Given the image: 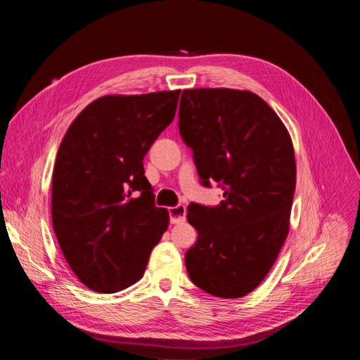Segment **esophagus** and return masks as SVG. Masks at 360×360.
<instances>
[{
	"instance_id": "1",
	"label": "esophagus",
	"mask_w": 360,
	"mask_h": 360,
	"mask_svg": "<svg viewBox=\"0 0 360 360\" xmlns=\"http://www.w3.org/2000/svg\"><path fill=\"white\" fill-rule=\"evenodd\" d=\"M168 214H169V222L171 224L184 222V219H186V207H184L183 204L169 207Z\"/></svg>"
}]
</instances>
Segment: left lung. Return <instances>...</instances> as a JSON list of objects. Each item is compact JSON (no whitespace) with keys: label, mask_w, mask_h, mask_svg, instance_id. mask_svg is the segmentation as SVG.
I'll return each instance as SVG.
<instances>
[{"label":"left lung","mask_w":360,"mask_h":360,"mask_svg":"<svg viewBox=\"0 0 360 360\" xmlns=\"http://www.w3.org/2000/svg\"><path fill=\"white\" fill-rule=\"evenodd\" d=\"M179 132L202 186L224 191L217 205L191 202L198 233L184 261L191 281L236 299L266 278L288 234L296 189L291 138L276 112L250 91L183 90Z\"/></svg>","instance_id":"obj_1"}]
</instances>
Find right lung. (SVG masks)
Masks as SVG:
<instances>
[{
	"mask_svg": "<svg viewBox=\"0 0 360 360\" xmlns=\"http://www.w3.org/2000/svg\"><path fill=\"white\" fill-rule=\"evenodd\" d=\"M180 90L103 96L73 120L52 174V225L84 285L124 290L168 228L143 159L176 115Z\"/></svg>",
	"mask_w": 360,
	"mask_h": 360,
	"instance_id": "add662e5",
	"label": "right lung"
}]
</instances>
